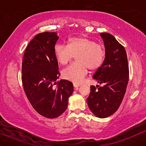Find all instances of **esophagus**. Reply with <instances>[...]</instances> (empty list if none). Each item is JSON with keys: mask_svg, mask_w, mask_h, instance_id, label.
Instances as JSON below:
<instances>
[{"mask_svg": "<svg viewBox=\"0 0 146 146\" xmlns=\"http://www.w3.org/2000/svg\"><path fill=\"white\" fill-rule=\"evenodd\" d=\"M80 84H73V86H74L75 90H78L79 86H80Z\"/></svg>", "mask_w": 146, "mask_h": 146, "instance_id": "esophagus-1", "label": "esophagus"}]
</instances>
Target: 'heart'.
<instances>
[{
    "mask_svg": "<svg viewBox=\"0 0 146 146\" xmlns=\"http://www.w3.org/2000/svg\"><path fill=\"white\" fill-rule=\"evenodd\" d=\"M54 54L57 61L61 65L66 64L76 57L77 63L72 64L62 71L64 79L76 84L82 82L88 73V68L95 71L100 68L105 58L103 46L84 36L71 38L66 46L56 44Z\"/></svg>",
    "mask_w": 146,
    "mask_h": 146,
    "instance_id": "heart-1",
    "label": "heart"
}]
</instances>
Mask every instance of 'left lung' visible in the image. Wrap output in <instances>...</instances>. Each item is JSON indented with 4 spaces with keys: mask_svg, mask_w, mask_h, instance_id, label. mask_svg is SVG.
Masks as SVG:
<instances>
[{
    "mask_svg": "<svg viewBox=\"0 0 146 146\" xmlns=\"http://www.w3.org/2000/svg\"><path fill=\"white\" fill-rule=\"evenodd\" d=\"M105 46V59L93 78L103 86H90L87 103L99 118L114 114L121 104L128 83L129 68L124 47L111 34L101 33Z\"/></svg>",
    "mask_w": 146,
    "mask_h": 146,
    "instance_id": "obj_1",
    "label": "left lung"
}]
</instances>
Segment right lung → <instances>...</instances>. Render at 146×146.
Masks as SVG:
<instances>
[{
	"mask_svg": "<svg viewBox=\"0 0 146 146\" xmlns=\"http://www.w3.org/2000/svg\"><path fill=\"white\" fill-rule=\"evenodd\" d=\"M58 38L55 32L37 34L25 49L22 64L25 94L36 112L49 119L59 117L66 110L73 92L71 82H57L60 73L54 47Z\"/></svg>",
	"mask_w": 146,
	"mask_h": 146,
	"instance_id": "add662e5",
	"label": "right lung"
}]
</instances>
